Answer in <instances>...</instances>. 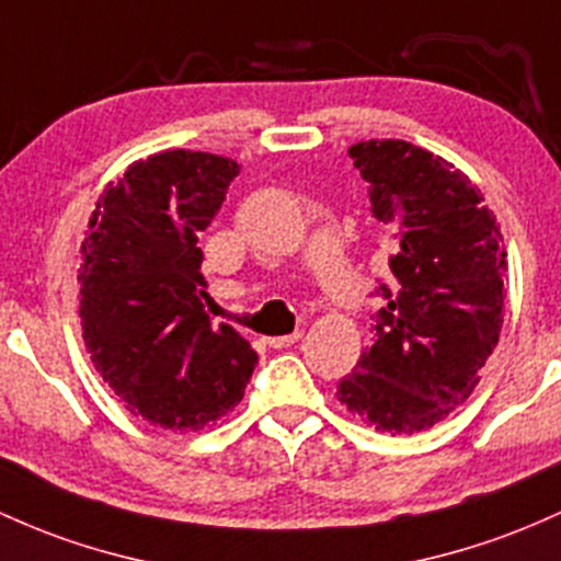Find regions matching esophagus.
I'll use <instances>...</instances> for the list:
<instances>
[{
	"mask_svg": "<svg viewBox=\"0 0 561 561\" xmlns=\"http://www.w3.org/2000/svg\"><path fill=\"white\" fill-rule=\"evenodd\" d=\"M300 337H304V330H295V332H290V335H276V337H268V346L271 348H290V346H295V343L300 341Z\"/></svg>",
	"mask_w": 561,
	"mask_h": 561,
	"instance_id": "esophagus-1",
	"label": "esophagus"
}]
</instances>
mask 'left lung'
I'll return each mask as SVG.
<instances>
[{"label":"left lung","instance_id":"1","mask_svg":"<svg viewBox=\"0 0 561 561\" xmlns=\"http://www.w3.org/2000/svg\"><path fill=\"white\" fill-rule=\"evenodd\" d=\"M391 233L393 285L373 343L337 386L348 412L378 431L412 434L445 421L477 389L503 328L506 250L469 178L408 140L348 149Z\"/></svg>","mask_w":561,"mask_h":561}]
</instances>
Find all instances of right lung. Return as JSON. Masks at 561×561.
Returning <instances> with one entry per match:
<instances>
[{"instance_id": "obj_1", "label": "right lung", "mask_w": 561, "mask_h": 561, "mask_svg": "<svg viewBox=\"0 0 561 561\" xmlns=\"http://www.w3.org/2000/svg\"><path fill=\"white\" fill-rule=\"evenodd\" d=\"M233 159L162 151L108 183L90 218L79 319L90 359L133 415L199 431L237 408L257 354L205 313L199 231L213 224Z\"/></svg>"}]
</instances>
